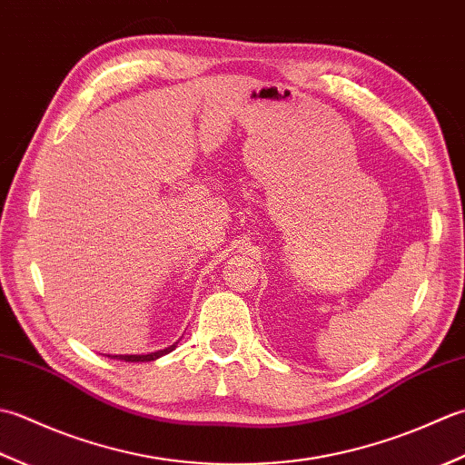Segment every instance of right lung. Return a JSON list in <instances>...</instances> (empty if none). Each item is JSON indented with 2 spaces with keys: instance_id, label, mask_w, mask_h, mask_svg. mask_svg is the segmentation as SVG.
<instances>
[{
  "instance_id": "1",
  "label": "right lung",
  "mask_w": 465,
  "mask_h": 465,
  "mask_svg": "<svg viewBox=\"0 0 465 465\" xmlns=\"http://www.w3.org/2000/svg\"><path fill=\"white\" fill-rule=\"evenodd\" d=\"M176 349V343L170 345L166 349H160V351H154V353H148V355H112V359H122V361H128V363H136V361H154V359L163 357L170 351H174ZM110 357V355H108Z\"/></svg>"
}]
</instances>
